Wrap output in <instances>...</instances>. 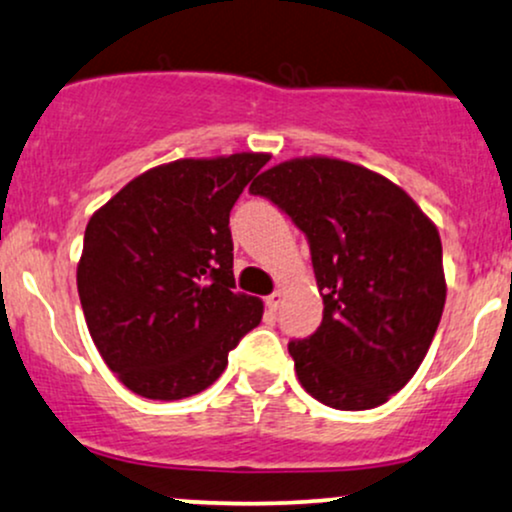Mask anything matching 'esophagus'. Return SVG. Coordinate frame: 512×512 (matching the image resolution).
Here are the masks:
<instances>
[{
    "label": "esophagus",
    "instance_id": "34e87169",
    "mask_svg": "<svg viewBox=\"0 0 512 512\" xmlns=\"http://www.w3.org/2000/svg\"><path fill=\"white\" fill-rule=\"evenodd\" d=\"M280 304H282V294L280 292H273V294H268V297H266V309L270 311V314H275V311L280 309Z\"/></svg>",
    "mask_w": 512,
    "mask_h": 512
}]
</instances>
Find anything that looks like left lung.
<instances>
[{
    "instance_id": "obj_1",
    "label": "left lung",
    "mask_w": 512,
    "mask_h": 512,
    "mask_svg": "<svg viewBox=\"0 0 512 512\" xmlns=\"http://www.w3.org/2000/svg\"><path fill=\"white\" fill-rule=\"evenodd\" d=\"M304 232L323 297L314 335L290 340L299 383L335 410H371L424 362L443 304L436 225L400 186L333 158H297L249 186Z\"/></svg>"
}]
</instances>
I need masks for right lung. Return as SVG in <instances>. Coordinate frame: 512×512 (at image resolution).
<instances>
[{
	"mask_svg": "<svg viewBox=\"0 0 512 512\" xmlns=\"http://www.w3.org/2000/svg\"><path fill=\"white\" fill-rule=\"evenodd\" d=\"M266 162L237 153L153 167L90 218L76 270L83 316L141 398L206 390L261 323V299L234 292L230 210Z\"/></svg>",
	"mask_w": 512,
	"mask_h": 512,
	"instance_id": "right-lung-1",
	"label": "right lung"
}]
</instances>
